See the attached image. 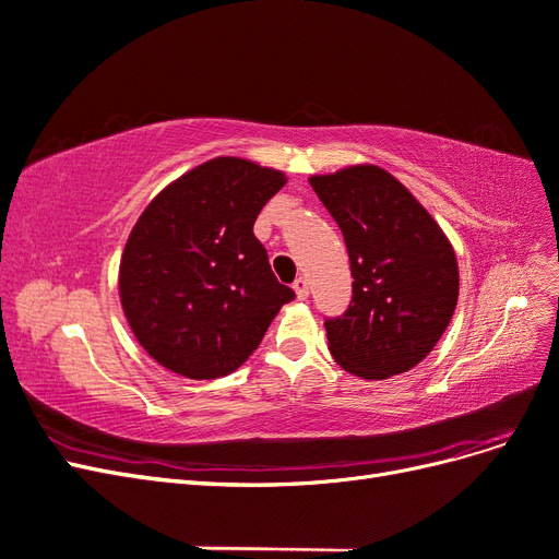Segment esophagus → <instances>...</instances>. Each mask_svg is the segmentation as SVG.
Here are the masks:
<instances>
[{"instance_id":"esophagus-1","label":"esophagus","mask_w":559,"mask_h":559,"mask_svg":"<svg viewBox=\"0 0 559 559\" xmlns=\"http://www.w3.org/2000/svg\"><path fill=\"white\" fill-rule=\"evenodd\" d=\"M294 292H296V298L306 300V298L310 296V286H308V280H306V277H298V280L294 282Z\"/></svg>"}]
</instances>
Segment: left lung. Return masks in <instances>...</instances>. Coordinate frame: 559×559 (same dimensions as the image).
<instances>
[{
  "mask_svg": "<svg viewBox=\"0 0 559 559\" xmlns=\"http://www.w3.org/2000/svg\"><path fill=\"white\" fill-rule=\"evenodd\" d=\"M310 186L343 230L354 277L347 312L324 321L329 352L364 380L405 373L441 341L460 298L448 235L378 165L312 175Z\"/></svg>",
  "mask_w": 559,
  "mask_h": 559,
  "instance_id": "1",
  "label": "left lung"
}]
</instances>
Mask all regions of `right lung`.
<instances>
[{"label":"right lung","instance_id":"1","mask_svg":"<svg viewBox=\"0 0 559 559\" xmlns=\"http://www.w3.org/2000/svg\"><path fill=\"white\" fill-rule=\"evenodd\" d=\"M284 183L273 167L218 156L167 183L132 226L118 294L138 343L163 368L191 380L233 373L294 300L253 235Z\"/></svg>","mask_w":559,"mask_h":559}]
</instances>
